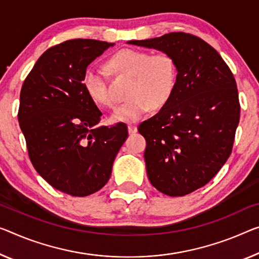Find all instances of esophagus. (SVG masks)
<instances>
[{
	"instance_id": "esophagus-1",
	"label": "esophagus",
	"mask_w": 259,
	"mask_h": 259,
	"mask_svg": "<svg viewBox=\"0 0 259 259\" xmlns=\"http://www.w3.org/2000/svg\"><path fill=\"white\" fill-rule=\"evenodd\" d=\"M127 128H128V133L130 134H133V133H135L138 131V127L135 126V125H132V124H130L128 126H127Z\"/></svg>"
}]
</instances>
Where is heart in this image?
I'll return each instance as SVG.
<instances>
[{"label":"heart","mask_w":259,"mask_h":259,"mask_svg":"<svg viewBox=\"0 0 259 259\" xmlns=\"http://www.w3.org/2000/svg\"><path fill=\"white\" fill-rule=\"evenodd\" d=\"M107 67L116 74L132 77L127 91L131 98L114 111L112 119L116 121H138L152 109H162L176 89L177 63L172 55L165 52L152 54L143 50L122 49L110 58ZM82 87L96 104L106 107L114 105L104 69L97 66L87 67Z\"/></svg>","instance_id":"heart-1"}]
</instances>
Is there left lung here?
I'll return each mask as SVG.
<instances>
[{
  "mask_svg": "<svg viewBox=\"0 0 259 259\" xmlns=\"http://www.w3.org/2000/svg\"><path fill=\"white\" fill-rule=\"evenodd\" d=\"M128 44L172 55L177 85L168 104L142 121L152 185L182 197L207 184L232 154L241 106L235 77L209 44L186 32Z\"/></svg>",
  "mask_w": 259,
  "mask_h": 259,
  "instance_id": "left-lung-1",
  "label": "left lung"
}]
</instances>
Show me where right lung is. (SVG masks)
<instances>
[{"label":"right lung","instance_id":"obj_1","mask_svg":"<svg viewBox=\"0 0 259 259\" xmlns=\"http://www.w3.org/2000/svg\"><path fill=\"white\" fill-rule=\"evenodd\" d=\"M113 44L71 39L50 47L24 79L18 121L27 154L50 185L73 197L104 186L128 132L99 126L103 114L82 87L87 67Z\"/></svg>","mask_w":259,"mask_h":259}]
</instances>
